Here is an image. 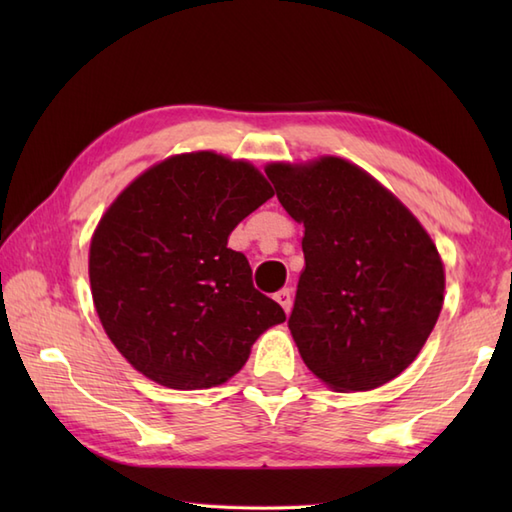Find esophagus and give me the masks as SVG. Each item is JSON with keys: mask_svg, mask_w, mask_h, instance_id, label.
Segmentation results:
<instances>
[{"mask_svg": "<svg viewBox=\"0 0 512 512\" xmlns=\"http://www.w3.org/2000/svg\"><path fill=\"white\" fill-rule=\"evenodd\" d=\"M275 299L279 301V306L286 310V314L290 312V308H292V290L290 288H284V290H279L277 295H275Z\"/></svg>", "mask_w": 512, "mask_h": 512, "instance_id": "esophagus-1", "label": "esophagus"}]
</instances>
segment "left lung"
I'll use <instances>...</instances> for the list:
<instances>
[{
  "label": "left lung",
  "mask_w": 512,
  "mask_h": 512,
  "mask_svg": "<svg viewBox=\"0 0 512 512\" xmlns=\"http://www.w3.org/2000/svg\"><path fill=\"white\" fill-rule=\"evenodd\" d=\"M281 206L303 222V270L288 328L303 363L336 391L389 383L438 321V248L394 195L341 158L268 165Z\"/></svg>",
  "instance_id": "8db88e82"
}]
</instances>
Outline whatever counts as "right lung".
Instances as JSON below:
<instances>
[{
  "label": "right lung",
  "mask_w": 512,
  "mask_h": 512,
  "mask_svg": "<svg viewBox=\"0 0 512 512\" xmlns=\"http://www.w3.org/2000/svg\"><path fill=\"white\" fill-rule=\"evenodd\" d=\"M275 195L248 162L211 151L160 162L118 195L90 246L103 328L140 374L171 389L226 383L284 323L228 235Z\"/></svg>",
  "instance_id": "1"
}]
</instances>
